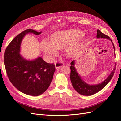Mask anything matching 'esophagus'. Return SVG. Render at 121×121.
Wrapping results in <instances>:
<instances>
[{
	"label": "esophagus",
	"mask_w": 121,
	"mask_h": 121,
	"mask_svg": "<svg viewBox=\"0 0 121 121\" xmlns=\"http://www.w3.org/2000/svg\"><path fill=\"white\" fill-rule=\"evenodd\" d=\"M55 65L56 69H58L64 65V63L61 62H56L55 63Z\"/></svg>",
	"instance_id": "1"
}]
</instances>
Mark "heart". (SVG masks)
<instances>
[{"label": "heart", "mask_w": 121, "mask_h": 121, "mask_svg": "<svg viewBox=\"0 0 121 121\" xmlns=\"http://www.w3.org/2000/svg\"><path fill=\"white\" fill-rule=\"evenodd\" d=\"M84 33L78 30L71 29L61 30L51 35L49 42L43 40L40 43L42 51L48 57L51 59L57 54V49H61L65 45V52L68 57H73L78 53Z\"/></svg>", "instance_id": "b5f03b06"}]
</instances>
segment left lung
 Segmentation results:
<instances>
[{
    "label": "left lung",
    "instance_id": "obj_1",
    "mask_svg": "<svg viewBox=\"0 0 121 121\" xmlns=\"http://www.w3.org/2000/svg\"><path fill=\"white\" fill-rule=\"evenodd\" d=\"M97 37L98 38H107V39H108L111 40L115 51L114 45L113 44V43L112 40L110 39V38L108 36L104 34V33L100 32L99 30H98ZM114 55H115V53H114ZM75 60L72 61L71 63V66H70V79L71 83L75 91L78 92L79 94H81L82 95H84V96H91V95H92L97 93V92L103 89L104 87L108 84L109 82L111 81V79H112V77L114 74V71L115 70V67H114L113 69V70L111 72L109 76L107 78L105 79L104 82H102L101 83L94 85H91L87 84L84 81L82 80L80 75H79L78 73L77 72L75 68ZM115 66H116V63H115Z\"/></svg>",
    "mask_w": 121,
    "mask_h": 121
}]
</instances>
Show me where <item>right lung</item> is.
Segmentation results:
<instances>
[{
  "mask_svg": "<svg viewBox=\"0 0 121 121\" xmlns=\"http://www.w3.org/2000/svg\"><path fill=\"white\" fill-rule=\"evenodd\" d=\"M41 33L30 29L24 30L7 46L4 55L5 68L10 82L19 91L33 96H39L48 89L56 70L53 63L46 62L42 58L28 60L20 55L21 43L25 35Z\"/></svg>",
  "mask_w": 121,
  "mask_h": 121,
  "instance_id": "1",
  "label": "right lung"
}]
</instances>
